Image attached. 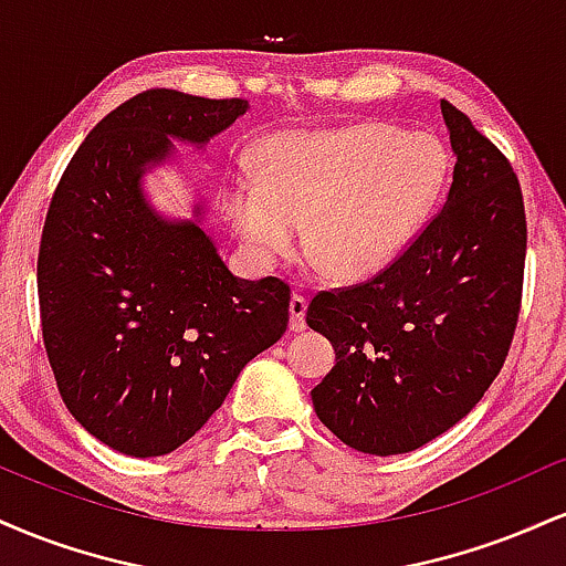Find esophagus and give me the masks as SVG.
<instances>
[{"label": "esophagus", "mask_w": 566, "mask_h": 566, "mask_svg": "<svg viewBox=\"0 0 566 566\" xmlns=\"http://www.w3.org/2000/svg\"><path fill=\"white\" fill-rule=\"evenodd\" d=\"M305 311H308V301L303 295L290 297V329L292 333H303L305 329Z\"/></svg>", "instance_id": "34e87169"}]
</instances>
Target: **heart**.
Returning a JSON list of instances; mask_svg holds the SVG:
<instances>
[{
    "instance_id": "b5f03b06",
    "label": "heart",
    "mask_w": 566,
    "mask_h": 566,
    "mask_svg": "<svg viewBox=\"0 0 566 566\" xmlns=\"http://www.w3.org/2000/svg\"><path fill=\"white\" fill-rule=\"evenodd\" d=\"M447 180V154L423 133L361 122L282 133L258 154V178L239 175L223 201L252 261L303 252L340 282L378 274L418 237Z\"/></svg>"
}]
</instances>
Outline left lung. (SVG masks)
I'll use <instances>...</instances> for the list:
<instances>
[{
    "label": "left lung",
    "mask_w": 566,
    "mask_h": 566,
    "mask_svg": "<svg viewBox=\"0 0 566 566\" xmlns=\"http://www.w3.org/2000/svg\"><path fill=\"white\" fill-rule=\"evenodd\" d=\"M441 116L458 157L444 207L380 274L319 292L305 314L337 359L311 391L316 415L343 444L380 458L418 450L479 405L522 308L516 172L452 103Z\"/></svg>",
    "instance_id": "8db88e82"
}]
</instances>
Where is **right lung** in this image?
Instances as JSON below:
<instances>
[{
  "mask_svg": "<svg viewBox=\"0 0 566 566\" xmlns=\"http://www.w3.org/2000/svg\"><path fill=\"white\" fill-rule=\"evenodd\" d=\"M247 108L178 90L129 97L90 129L50 201L44 350L69 412L116 452L178 450L287 329L290 284L233 276L197 220H165L140 191L172 138L205 146Z\"/></svg>",
  "mask_w": 566,
  "mask_h": 566,
  "instance_id": "obj_1",
  "label": "right lung"
}]
</instances>
